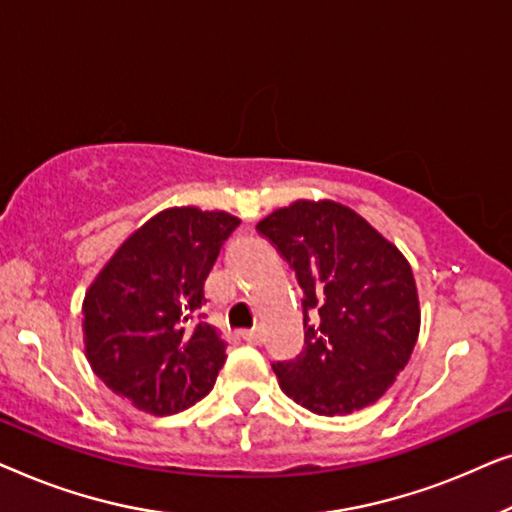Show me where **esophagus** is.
Segmentation results:
<instances>
[{"label": "esophagus", "instance_id": "obj_1", "mask_svg": "<svg viewBox=\"0 0 512 512\" xmlns=\"http://www.w3.org/2000/svg\"><path fill=\"white\" fill-rule=\"evenodd\" d=\"M240 335H242L244 342H249V345H261V342H263V335L258 331H242Z\"/></svg>", "mask_w": 512, "mask_h": 512}]
</instances>
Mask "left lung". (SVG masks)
I'll return each instance as SVG.
<instances>
[{
    "instance_id": "1",
    "label": "left lung",
    "mask_w": 512,
    "mask_h": 512,
    "mask_svg": "<svg viewBox=\"0 0 512 512\" xmlns=\"http://www.w3.org/2000/svg\"><path fill=\"white\" fill-rule=\"evenodd\" d=\"M256 230L296 270L303 291V352L272 363L284 394L326 417L375 403L419 335L408 261L368 221L331 200L293 202Z\"/></svg>"
}]
</instances>
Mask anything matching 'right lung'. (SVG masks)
I'll list each match as a JSON object with an SVG mask.
<instances>
[{
  "label": "right lung",
  "mask_w": 512,
  "mask_h": 512,
  "mask_svg": "<svg viewBox=\"0 0 512 512\" xmlns=\"http://www.w3.org/2000/svg\"><path fill=\"white\" fill-rule=\"evenodd\" d=\"M240 219L165 209L123 242L83 300L95 375L135 408L177 415L212 391L226 342L205 321V279Z\"/></svg>",
  "instance_id": "add662e5"
}]
</instances>
